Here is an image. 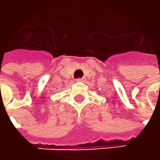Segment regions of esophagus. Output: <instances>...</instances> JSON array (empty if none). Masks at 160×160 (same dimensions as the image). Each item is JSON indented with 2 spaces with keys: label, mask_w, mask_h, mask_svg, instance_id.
<instances>
[{
  "label": "esophagus",
  "mask_w": 160,
  "mask_h": 160,
  "mask_svg": "<svg viewBox=\"0 0 160 160\" xmlns=\"http://www.w3.org/2000/svg\"><path fill=\"white\" fill-rule=\"evenodd\" d=\"M83 78H79V79H76V81L80 82V81H83Z\"/></svg>",
  "instance_id": "esophagus-1"
}]
</instances>
